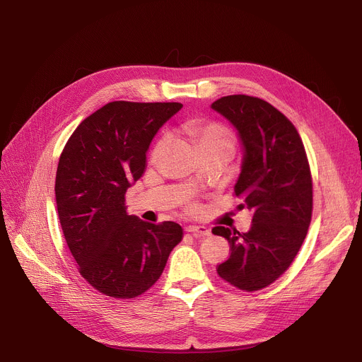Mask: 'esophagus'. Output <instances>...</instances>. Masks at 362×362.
Segmentation results:
<instances>
[{
    "instance_id": "34e87169",
    "label": "esophagus",
    "mask_w": 362,
    "mask_h": 362,
    "mask_svg": "<svg viewBox=\"0 0 362 362\" xmlns=\"http://www.w3.org/2000/svg\"><path fill=\"white\" fill-rule=\"evenodd\" d=\"M186 232H187V233H192V235L197 236V238L210 236V235H211L210 229H208V227H205V226H187V227H186Z\"/></svg>"
}]
</instances>
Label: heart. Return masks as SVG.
<instances>
[{"label":"heart","mask_w":362,"mask_h":362,"mask_svg":"<svg viewBox=\"0 0 362 362\" xmlns=\"http://www.w3.org/2000/svg\"><path fill=\"white\" fill-rule=\"evenodd\" d=\"M185 130L199 151H223L230 156L235 149L233 133L216 122H189ZM165 145V139H161L154 151H152V160H157L160 152Z\"/></svg>","instance_id":"heart-1"}]
</instances>
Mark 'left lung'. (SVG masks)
<instances>
[{
    "mask_svg": "<svg viewBox=\"0 0 362 362\" xmlns=\"http://www.w3.org/2000/svg\"><path fill=\"white\" fill-rule=\"evenodd\" d=\"M238 130L242 144L235 195L252 211L251 229L216 226L214 235L230 243V257L218 276L242 291L269 286L289 269L313 214V179L302 139L286 116L267 101L229 95L211 104Z\"/></svg>",
    "mask_w": 362,
    "mask_h": 362,
    "instance_id": "1",
    "label": "left lung"
}]
</instances>
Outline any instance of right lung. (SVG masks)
I'll list each match as a JSON object with an SVG mask.
<instances>
[{
	"label": "right lung",
	"instance_id": "1",
	"mask_svg": "<svg viewBox=\"0 0 362 362\" xmlns=\"http://www.w3.org/2000/svg\"><path fill=\"white\" fill-rule=\"evenodd\" d=\"M180 103L112 101L86 117L57 167L55 201L69 250L101 293L129 299L154 284L183 229L126 211L127 189L144 175L146 152Z\"/></svg>",
	"mask_w": 362,
	"mask_h": 362
}]
</instances>
